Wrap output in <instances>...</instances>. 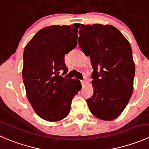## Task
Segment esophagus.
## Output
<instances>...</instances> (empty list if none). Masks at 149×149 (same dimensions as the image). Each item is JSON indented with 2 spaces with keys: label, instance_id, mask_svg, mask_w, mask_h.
<instances>
[{
  "label": "esophagus",
  "instance_id": "esophagus-1",
  "mask_svg": "<svg viewBox=\"0 0 149 149\" xmlns=\"http://www.w3.org/2000/svg\"><path fill=\"white\" fill-rule=\"evenodd\" d=\"M81 83L82 86H84V84H85V83H86V81L85 80H81Z\"/></svg>",
  "mask_w": 149,
  "mask_h": 149
}]
</instances>
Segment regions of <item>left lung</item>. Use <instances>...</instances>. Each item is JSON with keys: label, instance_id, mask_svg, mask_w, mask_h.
Wrapping results in <instances>:
<instances>
[{"label": "left lung", "instance_id": "1", "mask_svg": "<svg viewBox=\"0 0 149 149\" xmlns=\"http://www.w3.org/2000/svg\"><path fill=\"white\" fill-rule=\"evenodd\" d=\"M79 47L90 56L94 94L86 100L93 115L110 121L127 106L133 91L135 63L130 43L112 25L81 24Z\"/></svg>", "mask_w": 149, "mask_h": 149}]
</instances>
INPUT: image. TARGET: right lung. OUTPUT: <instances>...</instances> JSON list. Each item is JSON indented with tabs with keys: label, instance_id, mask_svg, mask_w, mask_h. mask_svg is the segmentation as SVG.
<instances>
[{
	"label": "right lung",
	"instance_id": "obj_1",
	"mask_svg": "<svg viewBox=\"0 0 149 149\" xmlns=\"http://www.w3.org/2000/svg\"><path fill=\"white\" fill-rule=\"evenodd\" d=\"M80 24L52 25L40 29L24 48L22 77L27 99L43 120L57 122L69 114L73 97L81 88L79 80L65 79V54L77 45Z\"/></svg>",
	"mask_w": 149,
	"mask_h": 149
}]
</instances>
